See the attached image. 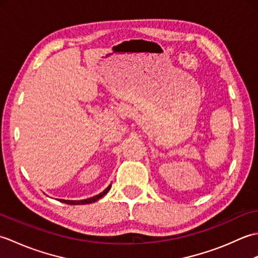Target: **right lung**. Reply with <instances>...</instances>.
I'll return each instance as SVG.
<instances>
[{
  "label": "right lung",
  "mask_w": 258,
  "mask_h": 258,
  "mask_svg": "<svg viewBox=\"0 0 258 258\" xmlns=\"http://www.w3.org/2000/svg\"><path fill=\"white\" fill-rule=\"evenodd\" d=\"M111 186L112 185H109V186H107V187L104 189L102 193H100L98 195H95V196H93V197H91V199H86V200H82V201H69V200H58L59 202H62V203H65V204H70V205H83V204H91V203H94V202H96V201H98L100 199H102V197L105 195L107 191L111 189Z\"/></svg>",
  "instance_id": "1"
}]
</instances>
